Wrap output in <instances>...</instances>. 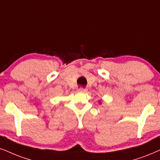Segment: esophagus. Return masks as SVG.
<instances>
[{
    "label": "esophagus",
    "mask_w": 160,
    "mask_h": 160,
    "mask_svg": "<svg viewBox=\"0 0 160 160\" xmlns=\"http://www.w3.org/2000/svg\"><path fill=\"white\" fill-rule=\"evenodd\" d=\"M79 91H80V92H83V93H86L87 92V91H88V89L87 88H80V89H79Z\"/></svg>",
    "instance_id": "esophagus-1"
}]
</instances>
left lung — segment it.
Returning a JSON list of instances; mask_svg holds the SVG:
<instances>
[{
    "label": "left lung",
    "mask_w": 160,
    "mask_h": 160,
    "mask_svg": "<svg viewBox=\"0 0 160 160\" xmlns=\"http://www.w3.org/2000/svg\"><path fill=\"white\" fill-rule=\"evenodd\" d=\"M99 102H100V103L101 104V102H100V101H99Z\"/></svg>",
    "instance_id": "left-lung-1"
}]
</instances>
